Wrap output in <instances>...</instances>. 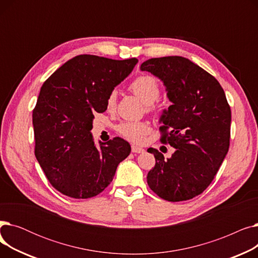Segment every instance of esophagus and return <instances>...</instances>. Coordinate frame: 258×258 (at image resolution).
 Listing matches in <instances>:
<instances>
[{
	"instance_id": "1",
	"label": "esophagus",
	"mask_w": 258,
	"mask_h": 258,
	"mask_svg": "<svg viewBox=\"0 0 258 258\" xmlns=\"http://www.w3.org/2000/svg\"><path fill=\"white\" fill-rule=\"evenodd\" d=\"M132 152L135 154H142L144 153V148L137 145H132Z\"/></svg>"
}]
</instances>
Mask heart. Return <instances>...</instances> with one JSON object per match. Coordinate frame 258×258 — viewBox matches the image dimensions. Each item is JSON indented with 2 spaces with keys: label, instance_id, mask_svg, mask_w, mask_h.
Wrapping results in <instances>:
<instances>
[{
  "label": "heart",
  "instance_id": "heart-1",
  "mask_svg": "<svg viewBox=\"0 0 258 258\" xmlns=\"http://www.w3.org/2000/svg\"><path fill=\"white\" fill-rule=\"evenodd\" d=\"M130 90L138 96L143 103L147 104V108L151 110L154 101L159 97L161 89L158 80L151 75H141L135 79L130 85ZM117 102V93L112 91L106 97L107 110H114ZM117 131L120 135L130 141L140 143L144 140L146 135L150 133V126L144 122H122L118 126Z\"/></svg>",
  "mask_w": 258,
  "mask_h": 258
}]
</instances>
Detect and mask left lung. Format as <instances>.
<instances>
[{
  "label": "left lung",
  "instance_id": "1",
  "mask_svg": "<svg viewBox=\"0 0 258 258\" xmlns=\"http://www.w3.org/2000/svg\"><path fill=\"white\" fill-rule=\"evenodd\" d=\"M163 83L171 105L163 111L162 131L171 128L162 142L175 148L170 158L156 148V165L147 184L161 199L190 200L210 185L229 150L231 111L220 83L191 60L182 56L151 58L142 62Z\"/></svg>",
  "mask_w": 258,
  "mask_h": 258
}]
</instances>
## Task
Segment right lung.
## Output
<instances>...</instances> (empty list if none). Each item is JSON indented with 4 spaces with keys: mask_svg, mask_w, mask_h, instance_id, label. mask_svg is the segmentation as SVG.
Returning <instances> with one entry per match:
<instances>
[{
    "mask_svg": "<svg viewBox=\"0 0 258 258\" xmlns=\"http://www.w3.org/2000/svg\"><path fill=\"white\" fill-rule=\"evenodd\" d=\"M137 58L115 60L78 55L64 62L40 88L32 114L35 157L51 185L73 199L99 195L113 181L118 164L131 153L119 137L95 145V113L126 78Z\"/></svg>",
    "mask_w": 258,
    "mask_h": 258,
    "instance_id": "right-lung-1",
    "label": "right lung"
}]
</instances>
